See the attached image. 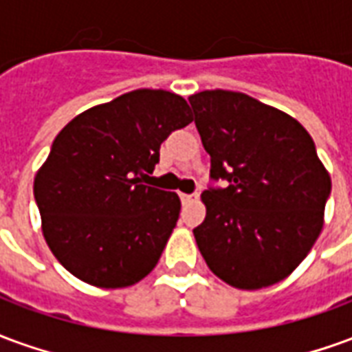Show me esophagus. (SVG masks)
Instances as JSON below:
<instances>
[{
  "label": "esophagus",
  "instance_id": "1",
  "mask_svg": "<svg viewBox=\"0 0 352 352\" xmlns=\"http://www.w3.org/2000/svg\"><path fill=\"white\" fill-rule=\"evenodd\" d=\"M196 198H198L196 194H181V201H183V204H190V201H194Z\"/></svg>",
  "mask_w": 352,
  "mask_h": 352
}]
</instances>
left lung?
<instances>
[{
	"mask_svg": "<svg viewBox=\"0 0 352 352\" xmlns=\"http://www.w3.org/2000/svg\"><path fill=\"white\" fill-rule=\"evenodd\" d=\"M194 122L226 188L201 194L194 237L209 270L239 290L287 279L324 226L332 179L296 118L232 90L192 94Z\"/></svg>",
	"mask_w": 352,
	"mask_h": 352,
	"instance_id": "left-lung-1",
	"label": "left lung"
}]
</instances>
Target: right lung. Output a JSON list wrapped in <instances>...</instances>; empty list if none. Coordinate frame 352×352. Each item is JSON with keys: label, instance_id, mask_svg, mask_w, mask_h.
Instances as JSON below:
<instances>
[{"label": "right lung", "instance_id": "obj_1", "mask_svg": "<svg viewBox=\"0 0 352 352\" xmlns=\"http://www.w3.org/2000/svg\"><path fill=\"white\" fill-rule=\"evenodd\" d=\"M190 107L168 90H133L64 126L34 179L43 237L77 279L126 288L145 279L179 221L175 192L141 184Z\"/></svg>", "mask_w": 352, "mask_h": 352}]
</instances>
